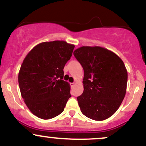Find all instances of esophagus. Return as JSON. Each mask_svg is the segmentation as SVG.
I'll return each instance as SVG.
<instances>
[{
    "instance_id": "34e87169",
    "label": "esophagus",
    "mask_w": 146,
    "mask_h": 146,
    "mask_svg": "<svg viewBox=\"0 0 146 146\" xmlns=\"http://www.w3.org/2000/svg\"><path fill=\"white\" fill-rule=\"evenodd\" d=\"M75 82H73V83H71V86L72 87H73L75 86Z\"/></svg>"
}]
</instances>
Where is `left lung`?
Segmentation results:
<instances>
[{
    "mask_svg": "<svg viewBox=\"0 0 146 146\" xmlns=\"http://www.w3.org/2000/svg\"><path fill=\"white\" fill-rule=\"evenodd\" d=\"M73 55L84 71V92L77 98L85 116L102 121L119 108L126 93L128 72L122 60L101 46H84Z\"/></svg>",
    "mask_w": 146,
    "mask_h": 146,
    "instance_id": "1",
    "label": "left lung"
}]
</instances>
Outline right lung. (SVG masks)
Listing matches in <instances>:
<instances>
[{
  "mask_svg": "<svg viewBox=\"0 0 146 146\" xmlns=\"http://www.w3.org/2000/svg\"><path fill=\"white\" fill-rule=\"evenodd\" d=\"M74 47L63 40L44 42L23 60L18 73L20 90L25 104L39 118L59 115L71 97L69 83L62 79L64 67Z\"/></svg>",
  "mask_w": 146,
  "mask_h": 146,
  "instance_id": "1",
  "label": "right lung"
}]
</instances>
